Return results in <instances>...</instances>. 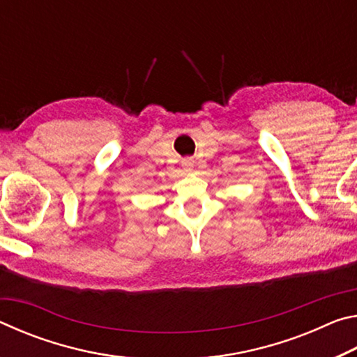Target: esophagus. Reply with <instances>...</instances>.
<instances>
[{"label":"esophagus","mask_w":357,"mask_h":357,"mask_svg":"<svg viewBox=\"0 0 357 357\" xmlns=\"http://www.w3.org/2000/svg\"><path fill=\"white\" fill-rule=\"evenodd\" d=\"M183 167L185 168V170H192L193 162H192L190 159H184V160H183Z\"/></svg>","instance_id":"1"}]
</instances>
